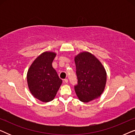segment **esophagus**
I'll use <instances>...</instances> for the list:
<instances>
[{"label": "esophagus", "instance_id": "esophagus-1", "mask_svg": "<svg viewBox=\"0 0 135 135\" xmlns=\"http://www.w3.org/2000/svg\"><path fill=\"white\" fill-rule=\"evenodd\" d=\"M64 82L66 83V84H68V79H64Z\"/></svg>", "mask_w": 135, "mask_h": 135}]
</instances>
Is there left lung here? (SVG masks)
I'll list each match as a JSON object with an SVG mask.
<instances>
[{"instance_id": "left-lung-1", "label": "left lung", "mask_w": 135, "mask_h": 135, "mask_svg": "<svg viewBox=\"0 0 135 135\" xmlns=\"http://www.w3.org/2000/svg\"><path fill=\"white\" fill-rule=\"evenodd\" d=\"M76 66L77 85L75 93L84 103L100 97L106 84V72L101 62L91 53L84 51L74 58Z\"/></svg>"}]
</instances>
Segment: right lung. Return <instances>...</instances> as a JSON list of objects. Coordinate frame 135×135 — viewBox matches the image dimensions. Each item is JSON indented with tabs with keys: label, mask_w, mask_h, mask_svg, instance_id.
Returning <instances> with one entry per match:
<instances>
[{
	"label": "right lung",
	"mask_w": 135,
	"mask_h": 135,
	"mask_svg": "<svg viewBox=\"0 0 135 135\" xmlns=\"http://www.w3.org/2000/svg\"><path fill=\"white\" fill-rule=\"evenodd\" d=\"M56 54L45 51L35 60L29 68L27 81L31 94L42 102L47 103L55 98L62 80L52 66Z\"/></svg>",
	"instance_id": "1"
}]
</instances>
